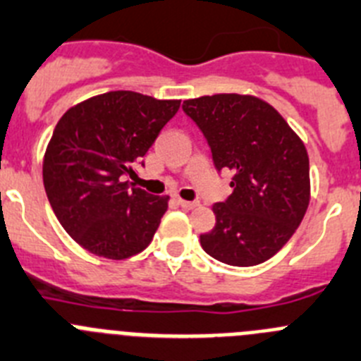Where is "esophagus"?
Instances as JSON below:
<instances>
[{
  "instance_id": "34e87169",
  "label": "esophagus",
  "mask_w": 361,
  "mask_h": 361,
  "mask_svg": "<svg viewBox=\"0 0 361 361\" xmlns=\"http://www.w3.org/2000/svg\"><path fill=\"white\" fill-rule=\"evenodd\" d=\"M178 204H180L181 209H185V210H192V209H196L197 204V201H185V200H181V197H178Z\"/></svg>"
}]
</instances>
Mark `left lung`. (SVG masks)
Masks as SVG:
<instances>
[{"label": "left lung", "mask_w": 361, "mask_h": 361, "mask_svg": "<svg viewBox=\"0 0 361 361\" xmlns=\"http://www.w3.org/2000/svg\"><path fill=\"white\" fill-rule=\"evenodd\" d=\"M212 151L217 171L233 173V192L212 207L216 226L203 250L230 266H255L290 241L310 204L304 142L264 100L217 93L183 102Z\"/></svg>", "instance_id": "8db88e82"}]
</instances>
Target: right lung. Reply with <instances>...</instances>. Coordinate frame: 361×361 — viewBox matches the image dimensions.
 I'll use <instances>...</instances> for the list:
<instances>
[{
	"label": "right lung",
	"mask_w": 361,
	"mask_h": 361,
	"mask_svg": "<svg viewBox=\"0 0 361 361\" xmlns=\"http://www.w3.org/2000/svg\"><path fill=\"white\" fill-rule=\"evenodd\" d=\"M181 100L108 92L68 109L54 129L43 181L55 216L84 250L122 261L152 241L169 196H152L126 176L149 151Z\"/></svg>",
	"instance_id": "right-lung-1"
}]
</instances>
